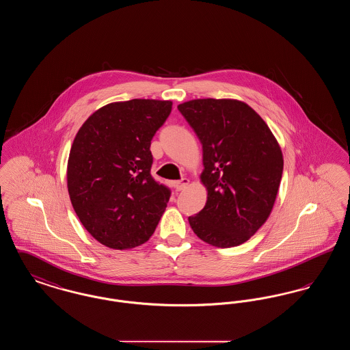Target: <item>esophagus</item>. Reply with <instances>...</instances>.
I'll return each mask as SVG.
<instances>
[{
    "label": "esophagus",
    "instance_id": "esophagus-1",
    "mask_svg": "<svg viewBox=\"0 0 350 350\" xmlns=\"http://www.w3.org/2000/svg\"><path fill=\"white\" fill-rule=\"evenodd\" d=\"M173 185H174L176 190L181 191V190H183V189L189 185V180H187V178H183V180H180V181H176Z\"/></svg>",
    "mask_w": 350,
    "mask_h": 350
}]
</instances>
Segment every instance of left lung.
I'll use <instances>...</instances> for the list:
<instances>
[{"mask_svg": "<svg viewBox=\"0 0 350 350\" xmlns=\"http://www.w3.org/2000/svg\"><path fill=\"white\" fill-rule=\"evenodd\" d=\"M178 110L203 150L202 183L207 202L189 217L200 240L231 248L267 221L283 172L282 150L264 119L236 100H193Z\"/></svg>", "mask_w": 350, "mask_h": 350, "instance_id": "left-lung-1", "label": "left lung"}]
</instances>
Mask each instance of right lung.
Returning a JSON list of instances; mask_svg holds the SVG:
<instances>
[{"instance_id":"right-lung-1","label":"right lung","mask_w":350,"mask_h":350,"mask_svg":"<svg viewBox=\"0 0 350 350\" xmlns=\"http://www.w3.org/2000/svg\"><path fill=\"white\" fill-rule=\"evenodd\" d=\"M170 100L109 103L85 120L68 159V193L86 231L113 250L144 244L170 198L150 174V140Z\"/></svg>"}]
</instances>
